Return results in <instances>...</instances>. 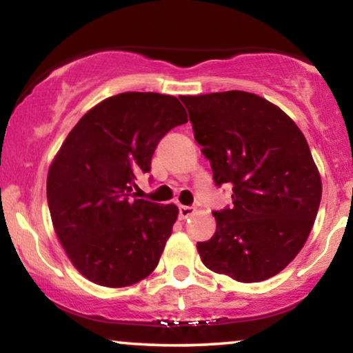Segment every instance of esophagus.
Here are the masks:
<instances>
[{"instance_id":"esophagus-1","label":"esophagus","mask_w":353,"mask_h":353,"mask_svg":"<svg viewBox=\"0 0 353 353\" xmlns=\"http://www.w3.org/2000/svg\"><path fill=\"white\" fill-rule=\"evenodd\" d=\"M194 210H196L194 207H191V205H180L178 207V215H180L181 220H186L188 216L194 214Z\"/></svg>"}]
</instances>
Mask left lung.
<instances>
[{"instance_id": "left-lung-1", "label": "left lung", "mask_w": 353, "mask_h": 353, "mask_svg": "<svg viewBox=\"0 0 353 353\" xmlns=\"http://www.w3.org/2000/svg\"><path fill=\"white\" fill-rule=\"evenodd\" d=\"M216 186L233 205L197 243L202 263L241 283L278 274L301 252L321 201V178L303 133L278 105L248 91L181 96Z\"/></svg>"}]
</instances>
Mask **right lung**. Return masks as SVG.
Wrapping results in <instances>:
<instances>
[{"instance_id": "right-lung-1", "label": "right lung", "mask_w": 353, "mask_h": 353, "mask_svg": "<svg viewBox=\"0 0 353 353\" xmlns=\"http://www.w3.org/2000/svg\"><path fill=\"white\" fill-rule=\"evenodd\" d=\"M188 122L175 96L122 93L72 128L46 181L51 220L74 267L99 286L125 288L154 272L176 221L175 204L134 199L157 144Z\"/></svg>"}]
</instances>
